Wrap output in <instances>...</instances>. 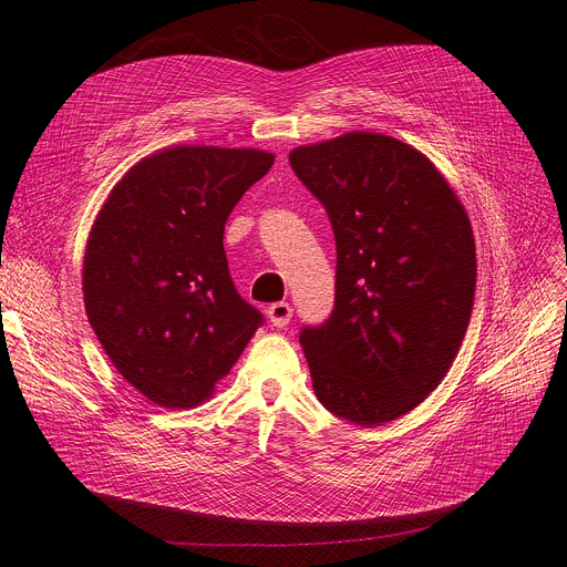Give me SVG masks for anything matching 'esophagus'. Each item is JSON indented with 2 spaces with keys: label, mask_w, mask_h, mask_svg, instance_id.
I'll list each match as a JSON object with an SVG mask.
<instances>
[{
  "label": "esophagus",
  "mask_w": 567,
  "mask_h": 567,
  "mask_svg": "<svg viewBox=\"0 0 567 567\" xmlns=\"http://www.w3.org/2000/svg\"><path fill=\"white\" fill-rule=\"evenodd\" d=\"M291 306L287 303V301H278V303H274V306H268V310H266V315H268V321H271L274 326H278V329H285V326L289 323V319H291Z\"/></svg>",
  "instance_id": "34e87169"
}]
</instances>
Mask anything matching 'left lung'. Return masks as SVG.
Wrapping results in <instances>:
<instances>
[{
    "label": "left lung",
    "instance_id": "obj_1",
    "mask_svg": "<svg viewBox=\"0 0 567 567\" xmlns=\"http://www.w3.org/2000/svg\"><path fill=\"white\" fill-rule=\"evenodd\" d=\"M289 165L336 234V303L299 342L319 402L374 427L419 406L449 372L473 310L464 206L413 146L379 133L299 146Z\"/></svg>",
    "mask_w": 567,
    "mask_h": 567
}]
</instances>
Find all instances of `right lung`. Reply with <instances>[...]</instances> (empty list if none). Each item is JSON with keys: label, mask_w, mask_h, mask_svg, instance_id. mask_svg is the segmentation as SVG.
Wrapping results in <instances>:
<instances>
[{"label": "right lung", "mask_w": 567, "mask_h": 567, "mask_svg": "<svg viewBox=\"0 0 567 567\" xmlns=\"http://www.w3.org/2000/svg\"><path fill=\"white\" fill-rule=\"evenodd\" d=\"M271 165L257 148H165L131 167L96 216L89 323L118 374L161 406L204 402L264 323L234 287L223 234Z\"/></svg>", "instance_id": "obj_1"}]
</instances>
